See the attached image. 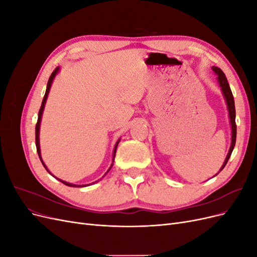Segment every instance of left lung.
Segmentation results:
<instances>
[{"instance_id":"obj_1","label":"left lung","mask_w":257,"mask_h":257,"mask_svg":"<svg viewBox=\"0 0 257 257\" xmlns=\"http://www.w3.org/2000/svg\"><path fill=\"white\" fill-rule=\"evenodd\" d=\"M212 71L217 75V82H219L220 88L222 90V94L225 98V102H226L227 105V109H228V115H229V122H230V127H231V143H230V147H229V151L226 155V159H225L223 165L220 169L221 170L225 167V165L227 164V162L230 158V154L234 150V147L236 144V135H237V126H236V109H235V100H234V96H232V93L231 90L229 88V84L228 81L226 79V76L222 72V69L216 67V66H212ZM219 172V173H220ZM217 173V174H219ZM216 174V175H217Z\"/></svg>"}]
</instances>
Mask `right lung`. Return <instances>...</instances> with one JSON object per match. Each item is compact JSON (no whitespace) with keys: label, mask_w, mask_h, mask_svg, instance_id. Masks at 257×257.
Instances as JSON below:
<instances>
[{"label":"right lung","mask_w":257,"mask_h":257,"mask_svg":"<svg viewBox=\"0 0 257 257\" xmlns=\"http://www.w3.org/2000/svg\"><path fill=\"white\" fill-rule=\"evenodd\" d=\"M60 72V67H57L56 69H54V71L52 72V74H51V76L49 77V80H48V83H47V89H46V93H45V96H44V98H43V102H42V106H41V109H40V112H38V120H37V123H36V126H35V144H36V149H37V153H38V157H40V160H41V162H42V164L44 165V167L46 168V170H47V172L51 175V176H53L49 170H48V168H47V166L45 165V163H44V161H43V159H42V154H41V146H40V128H41V121H42V116H43V112H44V108H45V104H46V100H47V97H48V94H49V91H50V88H51V84H52V82H53V79H54V77L57 76V74ZM119 142H120V139L118 142L115 143V146H114V149H113V154H112V163H111V165H110V167H109V169L107 170V173L109 172V170L111 169V167H112V165H113V162H114V157H115V152H116V147H118V144H119ZM106 173V174H107ZM105 174V175H106ZM104 175V176H105ZM54 177V176H53ZM56 178V177H54ZM58 179V178H57ZM59 181H61L62 183H64L65 185H67V186H72V188H83V186H88V185H91L92 183H96V182H98V181H95V182H92V183H90V184H73V183H69V182H66V181H63V180H61V179H58Z\"/></svg>","instance_id":"right-lung-1"}]
</instances>
